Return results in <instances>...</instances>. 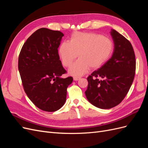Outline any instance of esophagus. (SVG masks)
<instances>
[{"instance_id":"34e87169","label":"esophagus","mask_w":148,"mask_h":148,"mask_svg":"<svg viewBox=\"0 0 148 148\" xmlns=\"http://www.w3.org/2000/svg\"><path fill=\"white\" fill-rule=\"evenodd\" d=\"M80 79V77H73V79L75 80V81H78V80H79Z\"/></svg>"}]
</instances>
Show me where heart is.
Returning <instances> with one entry per match:
<instances>
[{
    "label": "heart",
    "mask_w": 148,
    "mask_h": 148,
    "mask_svg": "<svg viewBox=\"0 0 148 148\" xmlns=\"http://www.w3.org/2000/svg\"><path fill=\"white\" fill-rule=\"evenodd\" d=\"M114 50V44L109 38L95 33L75 32L69 42H62L59 54L63 65L69 67L78 54L79 59L71 66L69 73L82 75L89 70L97 69L109 59Z\"/></svg>",
    "instance_id": "1"
}]
</instances>
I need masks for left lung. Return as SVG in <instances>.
Here are the masks:
<instances>
[{
    "instance_id": "8db88e82",
    "label": "left lung",
    "mask_w": 148,
    "mask_h": 148,
    "mask_svg": "<svg viewBox=\"0 0 148 148\" xmlns=\"http://www.w3.org/2000/svg\"><path fill=\"white\" fill-rule=\"evenodd\" d=\"M110 34L114 43L112 56L88 77L85 91L88 101L102 109L112 108L123 101L136 70L135 55L130 42L115 29H111Z\"/></svg>"
}]
</instances>
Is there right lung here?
Masks as SVG:
<instances>
[{
	"label": "right lung",
	"instance_id": "obj_1",
	"mask_svg": "<svg viewBox=\"0 0 148 148\" xmlns=\"http://www.w3.org/2000/svg\"><path fill=\"white\" fill-rule=\"evenodd\" d=\"M64 34L59 31L40 28L31 34L22 47L18 70L25 92L42 110L55 112L65 104L66 89L73 82L66 73L58 53Z\"/></svg>",
	"mask_w": 148,
	"mask_h": 148
}]
</instances>
